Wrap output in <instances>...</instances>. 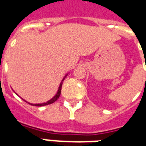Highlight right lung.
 I'll return each instance as SVG.
<instances>
[{
	"instance_id": "right-lung-1",
	"label": "right lung",
	"mask_w": 146,
	"mask_h": 146,
	"mask_svg": "<svg viewBox=\"0 0 146 146\" xmlns=\"http://www.w3.org/2000/svg\"><path fill=\"white\" fill-rule=\"evenodd\" d=\"M67 75H68V74H66V76H64L63 80H62L61 81L60 85H59V88H58V92H57V93H56V95H54V97L51 98V99H50L49 101L46 102H44V103H40V104H33V103H29V102H28V103L31 105V106H47V105H50V104H52V103H54V102L57 101L58 98H59V96H60L61 90H62V82H63V80H65V78H66V77L67 76ZM25 102H27V101H25Z\"/></svg>"
}]
</instances>
